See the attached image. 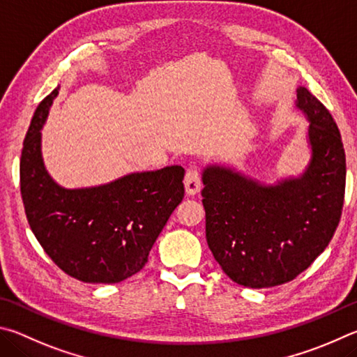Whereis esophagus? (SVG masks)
Here are the masks:
<instances>
[{
  "label": "esophagus",
  "mask_w": 357,
  "mask_h": 357,
  "mask_svg": "<svg viewBox=\"0 0 357 357\" xmlns=\"http://www.w3.org/2000/svg\"><path fill=\"white\" fill-rule=\"evenodd\" d=\"M183 183H185L186 195H188V196H195V195H197L199 191H201L202 182H201V174H199L197 169L191 167V169H188V171H186Z\"/></svg>",
  "instance_id": "esophagus-1"
}]
</instances>
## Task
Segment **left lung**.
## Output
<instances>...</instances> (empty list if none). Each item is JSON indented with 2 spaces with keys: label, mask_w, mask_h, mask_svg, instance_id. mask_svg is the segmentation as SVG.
<instances>
[{
  "label": "left lung",
  "mask_w": 357,
  "mask_h": 357,
  "mask_svg": "<svg viewBox=\"0 0 357 357\" xmlns=\"http://www.w3.org/2000/svg\"><path fill=\"white\" fill-rule=\"evenodd\" d=\"M296 106L309 123L312 156L296 178L264 185L230 167L202 174L205 235L222 271L243 287L282 285L314 264L339 226L347 162L331 112L305 87Z\"/></svg>",
  "instance_id": "8db88e82"
}]
</instances>
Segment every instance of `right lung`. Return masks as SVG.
Returning <instances> with one entry per match:
<instances>
[{"label":"right lung","instance_id":"1","mask_svg":"<svg viewBox=\"0 0 357 357\" xmlns=\"http://www.w3.org/2000/svg\"><path fill=\"white\" fill-rule=\"evenodd\" d=\"M58 89L37 106L23 141L24 213L43 251L68 276L87 284L121 282L147 264L153 243L182 202L185 169L167 166L93 188H62L48 175L40 152V128Z\"/></svg>","mask_w":357,"mask_h":357}]
</instances>
